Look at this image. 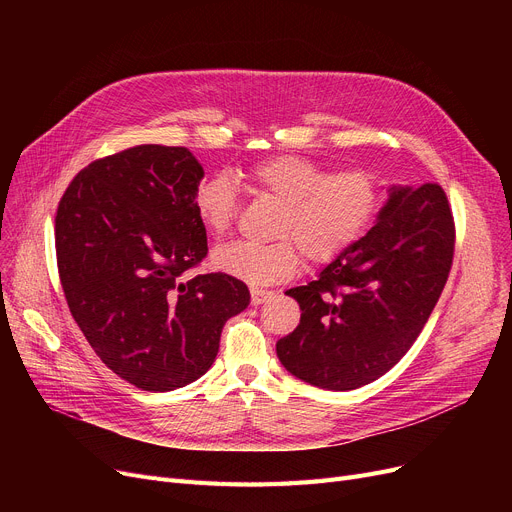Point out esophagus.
<instances>
[{
    "label": "esophagus",
    "instance_id": "1",
    "mask_svg": "<svg viewBox=\"0 0 512 512\" xmlns=\"http://www.w3.org/2000/svg\"><path fill=\"white\" fill-rule=\"evenodd\" d=\"M272 290H265V288H251V303L253 305H261V303H265L267 299L272 297Z\"/></svg>",
    "mask_w": 512,
    "mask_h": 512
}]
</instances>
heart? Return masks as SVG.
Instances as JSON below:
<instances>
[{
    "instance_id": "b5f03b06",
    "label": "heart",
    "mask_w": 512,
    "mask_h": 512,
    "mask_svg": "<svg viewBox=\"0 0 512 512\" xmlns=\"http://www.w3.org/2000/svg\"><path fill=\"white\" fill-rule=\"evenodd\" d=\"M259 199L278 205L270 242L234 240L213 251L218 270L249 284H274L299 270L301 255L313 263H330L351 249L378 213L382 191L371 172H328L299 155H274L247 170ZM193 207L203 228L224 236L236 222L240 195L224 174L203 178L193 191Z\"/></svg>"
}]
</instances>
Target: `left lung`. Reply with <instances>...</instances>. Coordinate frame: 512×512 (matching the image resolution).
Segmentation results:
<instances>
[{
    "label": "left lung",
    "mask_w": 512,
    "mask_h": 512,
    "mask_svg": "<svg viewBox=\"0 0 512 512\" xmlns=\"http://www.w3.org/2000/svg\"><path fill=\"white\" fill-rule=\"evenodd\" d=\"M440 184L392 186L375 224L317 280L286 290L301 324L276 344L280 363L326 390H355L407 355L432 315L454 257Z\"/></svg>",
    "instance_id": "1"
}]
</instances>
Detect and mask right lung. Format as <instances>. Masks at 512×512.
<instances>
[{
	"label": "right lung",
	"mask_w": 512,
	"mask_h": 512,
	"mask_svg": "<svg viewBox=\"0 0 512 512\" xmlns=\"http://www.w3.org/2000/svg\"><path fill=\"white\" fill-rule=\"evenodd\" d=\"M203 168L186 147L137 145L91 161L56 213V255L70 313L97 357L147 392L195 382L226 321L251 294L228 274L186 272L207 255L193 207Z\"/></svg>",
	"instance_id": "right-lung-1"
}]
</instances>
